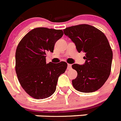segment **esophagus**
<instances>
[{"label":"esophagus","instance_id":"34e87169","mask_svg":"<svg viewBox=\"0 0 121 121\" xmlns=\"http://www.w3.org/2000/svg\"><path fill=\"white\" fill-rule=\"evenodd\" d=\"M71 67H72V65H71V64H68V69H70L71 68Z\"/></svg>","mask_w":121,"mask_h":121}]
</instances>
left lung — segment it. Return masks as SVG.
<instances>
[{"label":"left lung","instance_id":"left-lung-1","mask_svg":"<svg viewBox=\"0 0 121 121\" xmlns=\"http://www.w3.org/2000/svg\"><path fill=\"white\" fill-rule=\"evenodd\" d=\"M64 33L75 43L79 53H86L83 65L74 64L78 73L72 81L73 87L84 93L95 92L104 85L111 68L112 52L106 35L97 28L89 24H79L66 28Z\"/></svg>","mask_w":121,"mask_h":121}]
</instances>
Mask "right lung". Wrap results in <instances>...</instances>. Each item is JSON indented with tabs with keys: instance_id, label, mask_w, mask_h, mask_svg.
Instances as JSON below:
<instances>
[{
	"instance_id": "add662e5",
	"label": "right lung",
	"mask_w": 121,
	"mask_h": 121,
	"mask_svg": "<svg viewBox=\"0 0 121 121\" xmlns=\"http://www.w3.org/2000/svg\"><path fill=\"white\" fill-rule=\"evenodd\" d=\"M60 29L37 28L24 35L15 53V70L24 91L32 98L43 99L56 90L59 76L67 68V63H46V53L53 52L56 42L62 37Z\"/></svg>"
}]
</instances>
